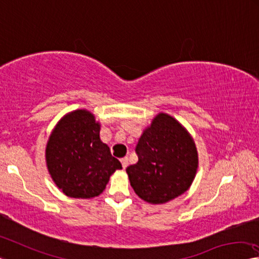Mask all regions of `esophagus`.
<instances>
[{
	"instance_id": "1",
	"label": "esophagus",
	"mask_w": 259,
	"mask_h": 259,
	"mask_svg": "<svg viewBox=\"0 0 259 259\" xmlns=\"http://www.w3.org/2000/svg\"><path fill=\"white\" fill-rule=\"evenodd\" d=\"M121 163H122V167H123V169H125V168L128 167V158H126V157L122 158V159H121Z\"/></svg>"
}]
</instances>
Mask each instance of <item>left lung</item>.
Wrapping results in <instances>:
<instances>
[{
    "label": "left lung",
    "mask_w": 259,
    "mask_h": 259,
    "mask_svg": "<svg viewBox=\"0 0 259 259\" xmlns=\"http://www.w3.org/2000/svg\"><path fill=\"white\" fill-rule=\"evenodd\" d=\"M138 161L126 174L139 198L163 204L184 194L194 181L198 153L187 129L174 117L159 113L136 146Z\"/></svg>",
    "instance_id": "left-lung-1"
}]
</instances>
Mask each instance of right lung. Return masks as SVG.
<instances>
[{
    "mask_svg": "<svg viewBox=\"0 0 259 259\" xmlns=\"http://www.w3.org/2000/svg\"><path fill=\"white\" fill-rule=\"evenodd\" d=\"M46 163L57 188L71 198H93L105 190L110 175L122 169L100 139V123L86 109L61 118L49 136Z\"/></svg>",
    "mask_w": 259,
    "mask_h": 259,
    "instance_id": "add662e5",
    "label": "right lung"
}]
</instances>
